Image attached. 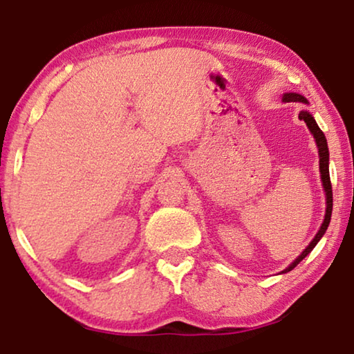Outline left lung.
I'll return each instance as SVG.
<instances>
[{
	"instance_id": "1",
	"label": "left lung",
	"mask_w": 354,
	"mask_h": 354,
	"mask_svg": "<svg viewBox=\"0 0 354 354\" xmlns=\"http://www.w3.org/2000/svg\"><path fill=\"white\" fill-rule=\"evenodd\" d=\"M283 102H295V103H307V98L302 97V95L299 93H284L283 95ZM299 119L304 120L305 124H307L308 130L312 131L313 138L316 141V146H318V154H319V171H321V181H323V187H324V192H326V214H324V221L323 224H321V227L318 230V234L315 235V239L310 241V245L305 248L302 251V254H300L297 259H295L291 266L284 268L281 273H286V272H291L292 268L297 266V263L305 259L310 252H312L313 248L316 246V243L321 240V236L326 234V230L329 227V223H330V214H332V186H330V178H329V147H328V141H326V136L321 129L316 124V120L313 119V115L308 113V111H300L299 113Z\"/></svg>"
}]
</instances>
